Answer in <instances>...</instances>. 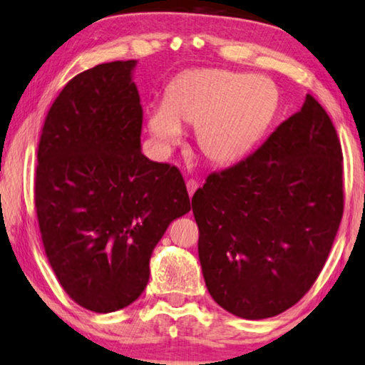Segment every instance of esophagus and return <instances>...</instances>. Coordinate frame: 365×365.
<instances>
[{"mask_svg": "<svg viewBox=\"0 0 365 365\" xmlns=\"http://www.w3.org/2000/svg\"><path fill=\"white\" fill-rule=\"evenodd\" d=\"M187 190H188V195L193 196V193L198 190V182L193 180V178H190V180H187Z\"/></svg>", "mask_w": 365, "mask_h": 365, "instance_id": "1", "label": "esophagus"}]
</instances>
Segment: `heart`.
<instances>
[{
	"instance_id": "b5f03b06",
	"label": "heart",
	"mask_w": 365,
	"mask_h": 365,
	"mask_svg": "<svg viewBox=\"0 0 365 365\" xmlns=\"http://www.w3.org/2000/svg\"><path fill=\"white\" fill-rule=\"evenodd\" d=\"M274 86L262 76L193 69L167 89L165 101L149 107L148 128L159 148L182 141L183 126H196V143L205 158L229 165L250 151L276 110Z\"/></svg>"
}]
</instances>
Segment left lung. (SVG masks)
Masks as SVG:
<instances>
[{
  "label": "left lung",
  "mask_w": 365,
  "mask_h": 365,
  "mask_svg": "<svg viewBox=\"0 0 365 365\" xmlns=\"http://www.w3.org/2000/svg\"><path fill=\"white\" fill-rule=\"evenodd\" d=\"M211 297L247 320L297 304L325 264L343 217V153L320 103L277 126L245 160L192 198Z\"/></svg>",
  "instance_id": "left-lung-1"
}]
</instances>
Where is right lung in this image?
Returning <instances> with one entry per match:
<instances>
[{"label": "right lung", "mask_w": 365, "mask_h": 365, "mask_svg": "<svg viewBox=\"0 0 365 365\" xmlns=\"http://www.w3.org/2000/svg\"><path fill=\"white\" fill-rule=\"evenodd\" d=\"M136 60L74 76L48 110L37 153L36 207L45 253L81 307L135 302L173 219L190 211L177 167L141 153Z\"/></svg>", "instance_id": "obj_1"}]
</instances>
